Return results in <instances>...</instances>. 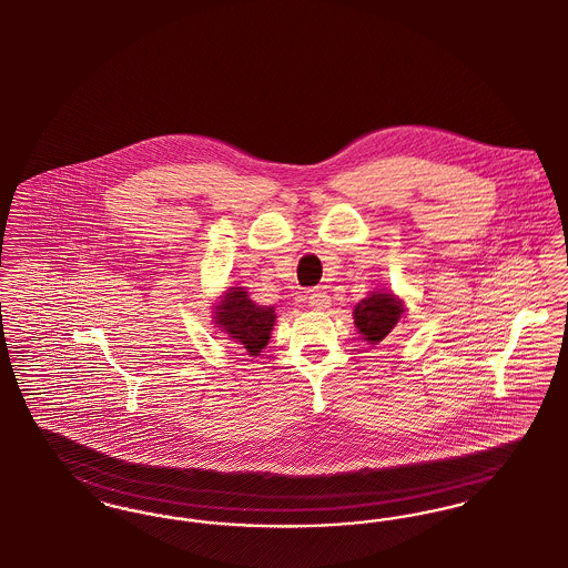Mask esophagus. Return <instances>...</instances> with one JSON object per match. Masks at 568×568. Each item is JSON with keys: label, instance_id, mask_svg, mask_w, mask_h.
Segmentation results:
<instances>
[{"label": "esophagus", "instance_id": "esophagus-1", "mask_svg": "<svg viewBox=\"0 0 568 568\" xmlns=\"http://www.w3.org/2000/svg\"><path fill=\"white\" fill-rule=\"evenodd\" d=\"M307 303L312 310H327L331 305V297H328L327 291H312L307 295Z\"/></svg>", "mask_w": 568, "mask_h": 568}]
</instances>
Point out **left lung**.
I'll list each match as a JSON object with an SVG mask.
<instances>
[{
  "mask_svg": "<svg viewBox=\"0 0 568 568\" xmlns=\"http://www.w3.org/2000/svg\"><path fill=\"white\" fill-rule=\"evenodd\" d=\"M404 298L397 297L393 291L378 288L358 301L353 318L355 327L361 333V339H365L367 344H378L404 318Z\"/></svg>",
  "mask_w": 568,
  "mask_h": 568,
  "instance_id": "left-lung-1",
  "label": "left lung"
}]
</instances>
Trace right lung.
<instances>
[{"label": "right lung", "mask_w": 568, "mask_h": 568, "mask_svg": "<svg viewBox=\"0 0 568 568\" xmlns=\"http://www.w3.org/2000/svg\"><path fill=\"white\" fill-rule=\"evenodd\" d=\"M275 318V307L254 303L240 284L226 288L211 305V323L217 333L240 344L250 357H258L270 344Z\"/></svg>", "instance_id": "1"}]
</instances>
